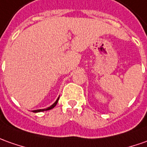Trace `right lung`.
<instances>
[{
    "mask_svg": "<svg viewBox=\"0 0 147 147\" xmlns=\"http://www.w3.org/2000/svg\"><path fill=\"white\" fill-rule=\"evenodd\" d=\"M59 98L57 99L56 101L54 103V104H53L51 106H50V107H48L47 109H37V110H34V113H38V112H43V111H47V110H49V109H53V108L55 107V105H57V103H58V100H59Z\"/></svg>",
    "mask_w": 147,
    "mask_h": 147,
    "instance_id": "obj_1",
    "label": "right lung"
}]
</instances>
